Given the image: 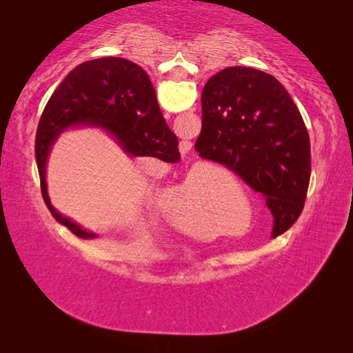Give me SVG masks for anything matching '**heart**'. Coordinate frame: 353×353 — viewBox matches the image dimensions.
Masks as SVG:
<instances>
[{
	"instance_id": "1",
	"label": "heart",
	"mask_w": 353,
	"mask_h": 353,
	"mask_svg": "<svg viewBox=\"0 0 353 353\" xmlns=\"http://www.w3.org/2000/svg\"><path fill=\"white\" fill-rule=\"evenodd\" d=\"M201 172H193L188 182L170 198L176 224L188 232H201V213L204 210V185Z\"/></svg>"
}]
</instances>
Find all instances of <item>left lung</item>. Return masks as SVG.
<instances>
[{"label":"left lung","mask_w":353,"mask_h":353,"mask_svg":"<svg viewBox=\"0 0 353 353\" xmlns=\"http://www.w3.org/2000/svg\"><path fill=\"white\" fill-rule=\"evenodd\" d=\"M201 99L199 157L235 172L265 199L272 236L285 234L301 216L312 176L308 130L294 101L276 77L249 67L221 70Z\"/></svg>","instance_id":"left-lung-1"}]
</instances>
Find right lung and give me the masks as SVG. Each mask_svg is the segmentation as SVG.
<instances>
[{"label":"right lung","instance_id":"add662e5","mask_svg":"<svg viewBox=\"0 0 353 353\" xmlns=\"http://www.w3.org/2000/svg\"><path fill=\"white\" fill-rule=\"evenodd\" d=\"M93 124L109 130L129 155L155 157L165 163L181 160L179 140L171 132L149 76L140 65L123 57H101L77 65L51 94L35 135L41 196L59 224L76 236L94 238L59 214L48 198L45 166L50 148L63 129Z\"/></svg>","mask_w":353,"mask_h":353}]
</instances>
